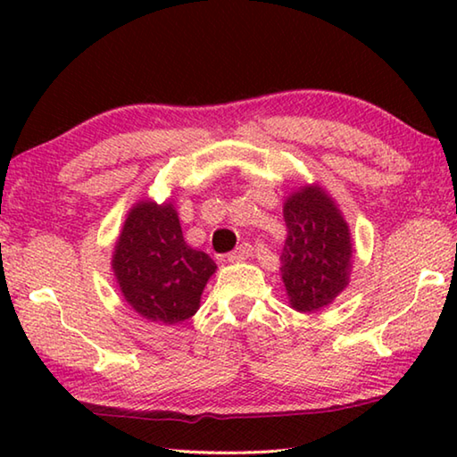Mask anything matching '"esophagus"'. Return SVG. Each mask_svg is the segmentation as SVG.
Returning a JSON list of instances; mask_svg holds the SVG:
<instances>
[{"label": "esophagus", "instance_id": "obj_1", "mask_svg": "<svg viewBox=\"0 0 457 457\" xmlns=\"http://www.w3.org/2000/svg\"><path fill=\"white\" fill-rule=\"evenodd\" d=\"M252 256V245L250 244H242L239 247H236L234 252L228 253V262L236 264V262H244Z\"/></svg>", "mask_w": 457, "mask_h": 457}]
</instances>
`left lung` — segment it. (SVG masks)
I'll use <instances>...</instances> for the list:
<instances>
[{
	"label": "left lung",
	"instance_id": "obj_1",
	"mask_svg": "<svg viewBox=\"0 0 457 457\" xmlns=\"http://www.w3.org/2000/svg\"><path fill=\"white\" fill-rule=\"evenodd\" d=\"M286 236L280 274L298 312L332 304L351 280L353 239L343 212L319 183L303 185L284 201Z\"/></svg>",
	"mask_w": 457,
	"mask_h": 457
}]
</instances>
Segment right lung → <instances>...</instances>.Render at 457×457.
Segmentation results:
<instances>
[{"mask_svg":"<svg viewBox=\"0 0 457 457\" xmlns=\"http://www.w3.org/2000/svg\"><path fill=\"white\" fill-rule=\"evenodd\" d=\"M215 270L205 252L185 244L173 201L143 199L127 213L112 272L129 306L143 319L161 324L191 319Z\"/></svg>","mask_w":457,"mask_h":457,"instance_id":"right-lung-1","label":"right lung"}]
</instances>
